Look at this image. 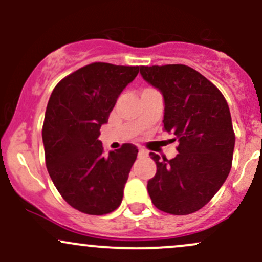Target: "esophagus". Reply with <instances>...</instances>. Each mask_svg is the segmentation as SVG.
Returning <instances> with one entry per match:
<instances>
[{
  "label": "esophagus",
  "instance_id": "1",
  "mask_svg": "<svg viewBox=\"0 0 262 262\" xmlns=\"http://www.w3.org/2000/svg\"><path fill=\"white\" fill-rule=\"evenodd\" d=\"M147 150L146 149H144V148H142V147H139V150H138V155L139 156H141V157H142V156H147Z\"/></svg>",
  "mask_w": 262,
  "mask_h": 262
}]
</instances>
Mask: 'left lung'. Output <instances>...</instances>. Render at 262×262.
<instances>
[{"label": "left lung", "instance_id": "8db88e82", "mask_svg": "<svg viewBox=\"0 0 262 262\" xmlns=\"http://www.w3.org/2000/svg\"><path fill=\"white\" fill-rule=\"evenodd\" d=\"M141 75L162 94L163 129L179 142L172 160L149 153L157 172L148 181V194L162 212L191 214L209 203L231 171L236 137L228 104L189 66H141Z\"/></svg>", "mask_w": 262, "mask_h": 262}]
</instances>
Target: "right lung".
Returning a JSON list of instances; mask_svg holds the SVG:
<instances>
[{
    "label": "right lung",
    "mask_w": 262,
    "mask_h": 262,
    "mask_svg": "<svg viewBox=\"0 0 262 262\" xmlns=\"http://www.w3.org/2000/svg\"><path fill=\"white\" fill-rule=\"evenodd\" d=\"M138 72V66L91 63L63 78L50 95L41 130L47 168L63 199L82 213L104 215L123 200L138 149L124 143L106 155L99 136Z\"/></svg>",
    "instance_id": "obj_1"
}]
</instances>
